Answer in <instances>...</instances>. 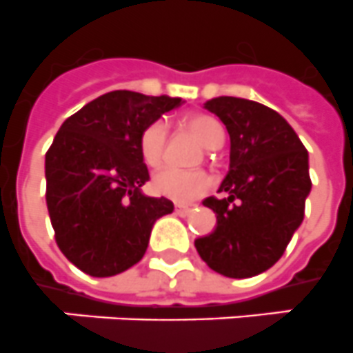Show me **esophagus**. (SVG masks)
<instances>
[{
    "instance_id": "1",
    "label": "esophagus",
    "mask_w": 353,
    "mask_h": 353,
    "mask_svg": "<svg viewBox=\"0 0 353 353\" xmlns=\"http://www.w3.org/2000/svg\"><path fill=\"white\" fill-rule=\"evenodd\" d=\"M176 214H179V216H188L190 212L193 211V209H195V205H192V204H176Z\"/></svg>"
}]
</instances>
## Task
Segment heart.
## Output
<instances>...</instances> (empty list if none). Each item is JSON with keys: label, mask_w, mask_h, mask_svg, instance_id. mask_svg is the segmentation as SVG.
Masks as SVG:
<instances>
[{"label": "heart", "mask_w": 353, "mask_h": 353, "mask_svg": "<svg viewBox=\"0 0 353 353\" xmlns=\"http://www.w3.org/2000/svg\"><path fill=\"white\" fill-rule=\"evenodd\" d=\"M184 126L199 139L205 148H220L225 139L223 128L214 117L208 114H192L184 119ZM167 145V123L157 119L142 130L139 137V151L148 167H158L163 161ZM153 192L176 202H192L212 186V177L204 170H179L167 167L153 177Z\"/></svg>", "instance_id": "heart-1"}]
</instances>
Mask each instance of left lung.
<instances>
[{"mask_svg":"<svg viewBox=\"0 0 353 353\" xmlns=\"http://www.w3.org/2000/svg\"><path fill=\"white\" fill-rule=\"evenodd\" d=\"M230 135V170L202 204L216 228L195 241L200 259L228 278H252L272 268L304 218L311 190L307 151L292 126L259 101L220 97L205 101Z\"/></svg>","mask_w":353,"mask_h":353,"instance_id":"obj_1","label":"left lung"}]
</instances>
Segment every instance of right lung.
I'll use <instances>...</instances> for the list:
<instances>
[{
	"mask_svg": "<svg viewBox=\"0 0 353 353\" xmlns=\"http://www.w3.org/2000/svg\"><path fill=\"white\" fill-rule=\"evenodd\" d=\"M181 98L110 91L70 116L46 153V200L63 255L94 278L119 274L148 250L154 221L174 211L142 195V130Z\"/></svg>",
	"mask_w": 353,
	"mask_h": 353,
	"instance_id": "add662e5",
	"label": "right lung"
}]
</instances>
